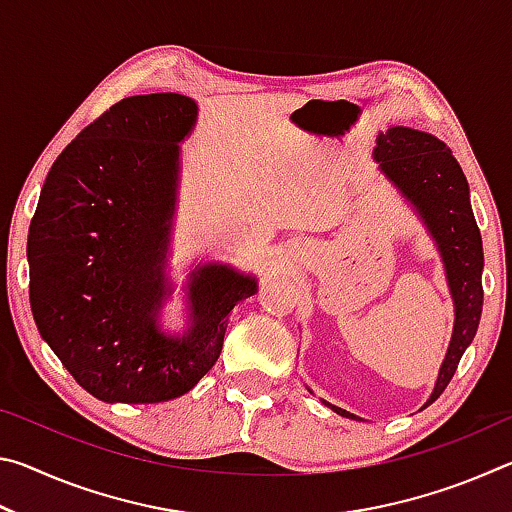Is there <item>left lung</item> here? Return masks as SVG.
<instances>
[{
	"mask_svg": "<svg viewBox=\"0 0 512 512\" xmlns=\"http://www.w3.org/2000/svg\"><path fill=\"white\" fill-rule=\"evenodd\" d=\"M372 158L429 232L443 259L449 296L454 300L452 339L429 400L422 406L427 409L452 381L458 361L479 329L483 309L481 232L474 221L470 185L461 164L436 135L409 126H391L377 135ZM323 404L343 418L361 420L341 406L325 400Z\"/></svg>",
	"mask_w": 512,
	"mask_h": 512,
	"instance_id": "left-lung-1",
	"label": "left lung"
}]
</instances>
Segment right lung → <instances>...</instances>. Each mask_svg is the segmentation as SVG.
<instances>
[{
    "mask_svg": "<svg viewBox=\"0 0 512 512\" xmlns=\"http://www.w3.org/2000/svg\"><path fill=\"white\" fill-rule=\"evenodd\" d=\"M198 119L173 92L115 103L51 164L27 257L38 332L90 395L155 404L185 395L219 359L232 309L257 277L223 262L187 275V325L162 329L180 142Z\"/></svg>",
    "mask_w": 512,
    "mask_h": 512,
    "instance_id": "add662e5",
    "label": "right lung"
}]
</instances>
